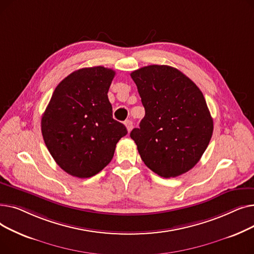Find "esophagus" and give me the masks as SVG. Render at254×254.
I'll list each match as a JSON object with an SVG mask.
<instances>
[{
    "label": "esophagus",
    "instance_id": "1",
    "mask_svg": "<svg viewBox=\"0 0 254 254\" xmlns=\"http://www.w3.org/2000/svg\"><path fill=\"white\" fill-rule=\"evenodd\" d=\"M125 125H126V127H127V131H130L131 128H132V123H131V120H127V122L125 123Z\"/></svg>",
    "mask_w": 254,
    "mask_h": 254
}]
</instances>
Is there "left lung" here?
Here are the masks:
<instances>
[{
  "label": "left lung",
  "instance_id": "obj_1",
  "mask_svg": "<svg viewBox=\"0 0 254 254\" xmlns=\"http://www.w3.org/2000/svg\"><path fill=\"white\" fill-rule=\"evenodd\" d=\"M145 116L130 131L144 164L164 178L177 177L202 157L213 132V119L202 91L182 72L151 64L130 73Z\"/></svg>",
  "mask_w": 254,
  "mask_h": 254
}]
</instances>
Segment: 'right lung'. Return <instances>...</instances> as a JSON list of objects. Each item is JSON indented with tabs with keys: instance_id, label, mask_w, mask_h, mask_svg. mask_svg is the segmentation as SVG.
<instances>
[{
	"instance_id": "obj_1",
	"label": "right lung",
	"mask_w": 254,
	"mask_h": 254,
	"mask_svg": "<svg viewBox=\"0 0 254 254\" xmlns=\"http://www.w3.org/2000/svg\"><path fill=\"white\" fill-rule=\"evenodd\" d=\"M115 72L104 66L79 69L52 93L41 119L47 149L56 163L78 178L95 176L108 165L127 127L113 119L108 90Z\"/></svg>"
}]
</instances>
